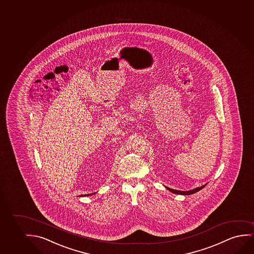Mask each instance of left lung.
<instances>
[{
  "instance_id": "1",
  "label": "left lung",
  "mask_w": 254,
  "mask_h": 254,
  "mask_svg": "<svg viewBox=\"0 0 254 254\" xmlns=\"http://www.w3.org/2000/svg\"><path fill=\"white\" fill-rule=\"evenodd\" d=\"M205 186H206V184H205L204 186H201V187H197V188H195V189L190 190H186V191H182V190H177L171 189V188H169L167 186H165V188L169 190L170 191H172V193H175V194H180V195H190V194H194V193L197 192L198 190H200L203 189Z\"/></svg>"
}]
</instances>
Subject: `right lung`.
I'll return each instance as SVG.
<instances>
[{
    "instance_id": "right-lung-1",
    "label": "right lung",
    "mask_w": 254,
    "mask_h": 254,
    "mask_svg": "<svg viewBox=\"0 0 254 254\" xmlns=\"http://www.w3.org/2000/svg\"><path fill=\"white\" fill-rule=\"evenodd\" d=\"M92 194H93V193H91V194H87V195H81V196H89V195H92Z\"/></svg>"
}]
</instances>
